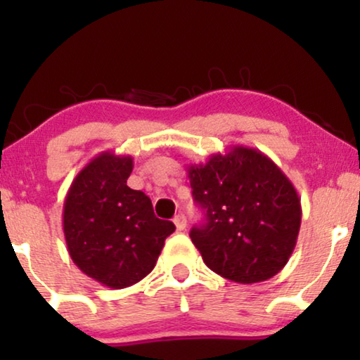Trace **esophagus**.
<instances>
[{
    "label": "esophagus",
    "mask_w": 360,
    "mask_h": 360,
    "mask_svg": "<svg viewBox=\"0 0 360 360\" xmlns=\"http://www.w3.org/2000/svg\"><path fill=\"white\" fill-rule=\"evenodd\" d=\"M174 225H176V229L179 230V232H183V230H186V217H184L183 213H179L174 218Z\"/></svg>",
    "instance_id": "1"
}]
</instances>
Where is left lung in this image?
<instances>
[{"label":"left lung","mask_w":360,"mask_h":360,"mask_svg":"<svg viewBox=\"0 0 360 360\" xmlns=\"http://www.w3.org/2000/svg\"><path fill=\"white\" fill-rule=\"evenodd\" d=\"M188 177L205 223L191 240L205 264L240 284L271 279L288 264L298 240L301 203L295 186L257 148L230 147Z\"/></svg>","instance_id":"8db88e82"}]
</instances>
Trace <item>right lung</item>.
<instances>
[{"label": "right lung", "instance_id": "right-lung-1", "mask_svg": "<svg viewBox=\"0 0 360 360\" xmlns=\"http://www.w3.org/2000/svg\"><path fill=\"white\" fill-rule=\"evenodd\" d=\"M131 169L130 155L101 152L72 181L62 213L72 262L111 289L146 278L176 230L155 217L146 193L128 188Z\"/></svg>", "mask_w": 360, "mask_h": 360}]
</instances>
